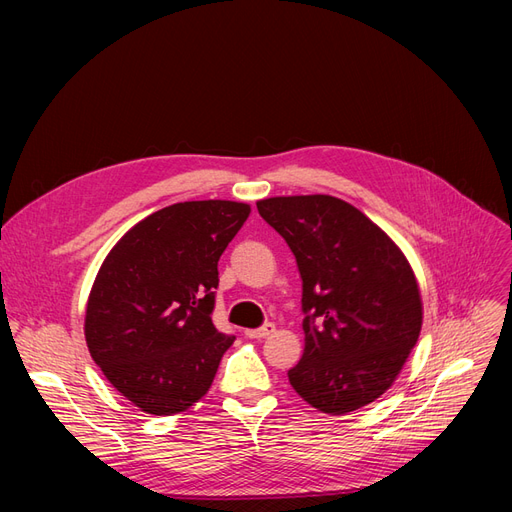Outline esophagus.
I'll return each mask as SVG.
<instances>
[{
	"mask_svg": "<svg viewBox=\"0 0 512 512\" xmlns=\"http://www.w3.org/2000/svg\"><path fill=\"white\" fill-rule=\"evenodd\" d=\"M276 332V326L274 324H265L263 328H257V330H245V336L251 338V340H261V338H267L270 334Z\"/></svg>",
	"mask_w": 512,
	"mask_h": 512,
	"instance_id": "obj_1",
	"label": "esophagus"
}]
</instances>
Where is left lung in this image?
<instances>
[{
  "label": "left lung",
  "instance_id": "left-lung-1",
  "mask_svg": "<svg viewBox=\"0 0 512 512\" xmlns=\"http://www.w3.org/2000/svg\"><path fill=\"white\" fill-rule=\"evenodd\" d=\"M303 280L305 351L288 382L321 413L346 415L398 378L423 324L409 259L363 211L332 195L257 201Z\"/></svg>",
  "mask_w": 512,
  "mask_h": 512
}]
</instances>
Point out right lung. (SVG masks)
<instances>
[{
	"label": "right lung",
	"instance_id": "add662e5",
	"mask_svg": "<svg viewBox=\"0 0 512 512\" xmlns=\"http://www.w3.org/2000/svg\"><path fill=\"white\" fill-rule=\"evenodd\" d=\"M251 205L184 201L134 224L103 259L87 301L85 340L134 407L176 415L199 402L234 336L211 321L218 261Z\"/></svg>",
	"mask_w": 512,
	"mask_h": 512
}]
</instances>
